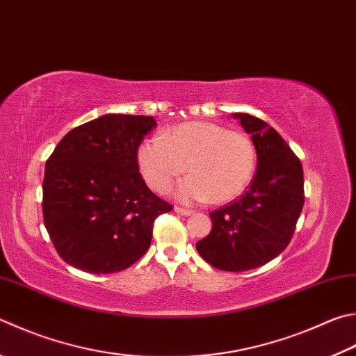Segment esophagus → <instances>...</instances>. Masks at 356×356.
I'll return each instance as SVG.
<instances>
[{
    "label": "esophagus",
    "instance_id": "obj_1",
    "mask_svg": "<svg viewBox=\"0 0 356 356\" xmlns=\"http://www.w3.org/2000/svg\"><path fill=\"white\" fill-rule=\"evenodd\" d=\"M174 210H176V213H179V215H184V216L193 215V210H190V209H184V207H179V205L174 207Z\"/></svg>",
    "mask_w": 356,
    "mask_h": 356
}]
</instances>
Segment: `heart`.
<instances>
[{"instance_id":"1","label":"heart","mask_w":356,"mask_h":356,"mask_svg":"<svg viewBox=\"0 0 356 356\" xmlns=\"http://www.w3.org/2000/svg\"><path fill=\"white\" fill-rule=\"evenodd\" d=\"M137 163L154 191L166 193L174 180L190 172L177 186L182 200L224 204L248 188L257 166V149L243 131L209 121H186L138 145Z\"/></svg>"}]
</instances>
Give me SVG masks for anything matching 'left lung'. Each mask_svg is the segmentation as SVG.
I'll return each instance as SVG.
<instances>
[{
  "instance_id": "obj_1",
  "label": "left lung",
  "mask_w": 356,
  "mask_h": 356,
  "mask_svg": "<svg viewBox=\"0 0 356 356\" xmlns=\"http://www.w3.org/2000/svg\"><path fill=\"white\" fill-rule=\"evenodd\" d=\"M257 149V172L249 190L210 211L211 230L196 249L213 268L243 273L260 268L286 249L303 200L299 157L268 122L235 113Z\"/></svg>"
}]
</instances>
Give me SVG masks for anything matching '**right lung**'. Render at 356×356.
<instances>
[{
    "label": "right lung",
    "instance_id": "add662e5",
    "mask_svg": "<svg viewBox=\"0 0 356 356\" xmlns=\"http://www.w3.org/2000/svg\"><path fill=\"white\" fill-rule=\"evenodd\" d=\"M152 116L104 115L70 131L47 160L43 222L65 263L90 274L127 269L149 249L172 205L147 188L137 149Z\"/></svg>",
    "mask_w": 356,
    "mask_h": 356
}]
</instances>
